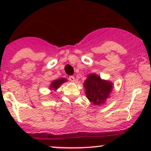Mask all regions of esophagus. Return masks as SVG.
<instances>
[{
    "label": "esophagus",
    "mask_w": 151,
    "mask_h": 151,
    "mask_svg": "<svg viewBox=\"0 0 151 151\" xmlns=\"http://www.w3.org/2000/svg\"><path fill=\"white\" fill-rule=\"evenodd\" d=\"M69 79H70V81H72V82H74V81H75V78H74V76H70V77H69Z\"/></svg>",
    "instance_id": "1"
}]
</instances>
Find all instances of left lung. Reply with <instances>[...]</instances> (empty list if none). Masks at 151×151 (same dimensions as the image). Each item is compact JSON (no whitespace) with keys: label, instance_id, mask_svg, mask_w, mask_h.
<instances>
[{"label":"left lung","instance_id":"obj_1","mask_svg":"<svg viewBox=\"0 0 151 151\" xmlns=\"http://www.w3.org/2000/svg\"><path fill=\"white\" fill-rule=\"evenodd\" d=\"M86 96L94 105L105 104L106 99L110 96L114 88L113 83L102 79L98 74L91 73L87 75L84 82Z\"/></svg>","mask_w":151,"mask_h":151}]
</instances>
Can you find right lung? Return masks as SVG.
Segmentation results:
<instances>
[{"instance_id": "add662e5", "label": "right lung", "mask_w": 151, "mask_h": 151, "mask_svg": "<svg viewBox=\"0 0 151 151\" xmlns=\"http://www.w3.org/2000/svg\"><path fill=\"white\" fill-rule=\"evenodd\" d=\"M67 81V79H65V78H60V79H55V80H53L51 82V84H50L49 89L51 91H57L59 87L62 85V84ZM52 93V92H50Z\"/></svg>"}]
</instances>
